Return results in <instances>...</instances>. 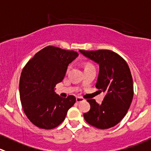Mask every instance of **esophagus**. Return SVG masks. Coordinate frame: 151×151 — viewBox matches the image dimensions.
Returning a JSON list of instances; mask_svg holds the SVG:
<instances>
[{"label": "esophagus", "mask_w": 151, "mask_h": 151, "mask_svg": "<svg viewBox=\"0 0 151 151\" xmlns=\"http://www.w3.org/2000/svg\"><path fill=\"white\" fill-rule=\"evenodd\" d=\"M85 99H83V97H81V96H77V98H76V101H77V102H83V101H84Z\"/></svg>", "instance_id": "esophagus-1"}]
</instances>
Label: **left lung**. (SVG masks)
I'll return each mask as SVG.
<instances>
[{
	"instance_id": "1",
	"label": "left lung",
	"mask_w": 151,
	"mask_h": 151,
	"mask_svg": "<svg viewBox=\"0 0 151 151\" xmlns=\"http://www.w3.org/2000/svg\"><path fill=\"white\" fill-rule=\"evenodd\" d=\"M80 52L99 64L96 88L106 92L101 104L93 99H88L91 109L83 114L85 120L99 129L112 128L126 115L134 96L133 79L128 63L111 50H80Z\"/></svg>"
}]
</instances>
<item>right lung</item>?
<instances>
[{"label": "right lung", "mask_w": 151, "mask_h": 151, "mask_svg": "<svg viewBox=\"0 0 151 151\" xmlns=\"http://www.w3.org/2000/svg\"><path fill=\"white\" fill-rule=\"evenodd\" d=\"M77 56L74 51L49 46L35 54L23 68L19 83L20 101L25 114L35 126L46 130L56 128L75 103V96L63 98L54 88Z\"/></svg>", "instance_id": "obj_1"}]
</instances>
